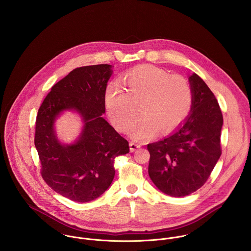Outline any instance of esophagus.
I'll return each instance as SVG.
<instances>
[{
  "label": "esophagus",
  "instance_id": "34e87169",
  "mask_svg": "<svg viewBox=\"0 0 251 251\" xmlns=\"http://www.w3.org/2000/svg\"><path fill=\"white\" fill-rule=\"evenodd\" d=\"M141 147V145L138 143H135V142H130L129 143V149H130V151H135L137 149H139Z\"/></svg>",
  "mask_w": 251,
  "mask_h": 251
}]
</instances>
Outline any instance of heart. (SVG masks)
<instances>
[{"label": "heart", "instance_id": "heart-1", "mask_svg": "<svg viewBox=\"0 0 251 251\" xmlns=\"http://www.w3.org/2000/svg\"><path fill=\"white\" fill-rule=\"evenodd\" d=\"M125 89L110 84L105 92V105L113 125L126 132L139 115L142 118L131 129L136 140H146L168 133L187 118L192 106V89L182 76L171 75L152 66H142L123 76Z\"/></svg>", "mask_w": 251, "mask_h": 251}]
</instances>
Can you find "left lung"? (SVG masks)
Returning <instances> with one entry per match:
<instances>
[{"mask_svg": "<svg viewBox=\"0 0 251 251\" xmlns=\"http://www.w3.org/2000/svg\"><path fill=\"white\" fill-rule=\"evenodd\" d=\"M188 80L193 95L188 117L169 136L148 144L149 176L160 191L173 197L199 189L221 155L223 117L218 102L196 73Z\"/></svg>", "mask_w": 251, "mask_h": 251, "instance_id": "left-lung-1", "label": "left lung"}]
</instances>
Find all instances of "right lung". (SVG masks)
I'll return each instance as SVG.
<instances>
[{"mask_svg": "<svg viewBox=\"0 0 251 251\" xmlns=\"http://www.w3.org/2000/svg\"><path fill=\"white\" fill-rule=\"evenodd\" d=\"M112 72L110 65L73 70L51 88L37 112L35 145L41 176L54 191L75 202L103 194L115 176V158L129 152L128 142L102 117ZM67 109L76 110L84 123L78 139L69 145L57 140L53 127Z\"/></svg>", "mask_w": 251, "mask_h": 251, "instance_id": "1", "label": "right lung"}]
</instances>
